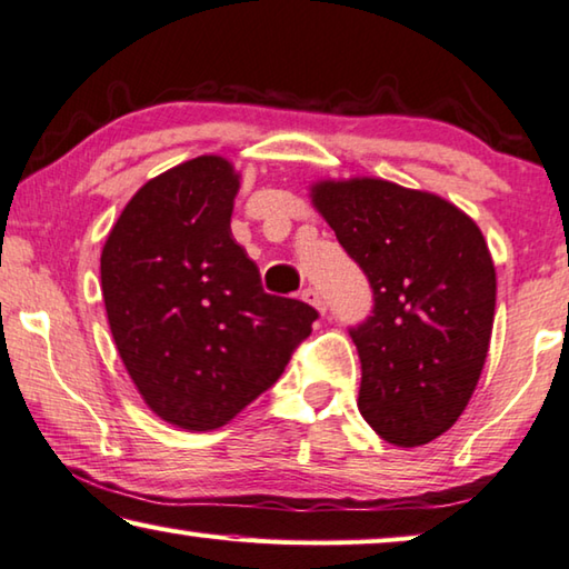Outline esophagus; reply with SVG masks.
<instances>
[{"instance_id":"obj_1","label":"esophagus","mask_w":569,"mask_h":569,"mask_svg":"<svg viewBox=\"0 0 569 569\" xmlns=\"http://www.w3.org/2000/svg\"><path fill=\"white\" fill-rule=\"evenodd\" d=\"M300 297L302 300L307 302V305H312L315 310H320V312H325V300H322V295L315 290V287H305V290L300 292Z\"/></svg>"}]
</instances>
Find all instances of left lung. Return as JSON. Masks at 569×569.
<instances>
[{
  "instance_id": "8db88e82",
  "label": "left lung",
  "mask_w": 569,
  "mask_h": 569,
  "mask_svg": "<svg viewBox=\"0 0 569 569\" xmlns=\"http://www.w3.org/2000/svg\"><path fill=\"white\" fill-rule=\"evenodd\" d=\"M312 203L372 290L350 328L362 418L406 449L433 441L463 413L489 352L497 272L483 234L446 199L383 179L320 181Z\"/></svg>"
}]
</instances>
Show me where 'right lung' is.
<instances>
[{"mask_svg":"<svg viewBox=\"0 0 569 569\" xmlns=\"http://www.w3.org/2000/svg\"><path fill=\"white\" fill-rule=\"evenodd\" d=\"M239 173L199 156L138 189L100 254L120 360L148 408L213 431L277 383L318 310L267 295L231 237Z\"/></svg>","mask_w":569,"mask_h":569,"instance_id":"add662e5","label":"right lung"}]
</instances>
